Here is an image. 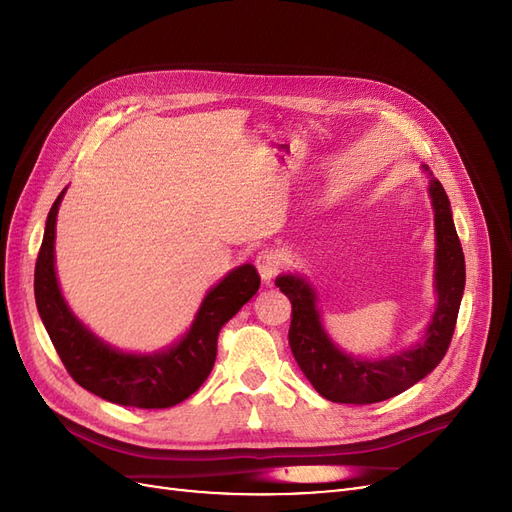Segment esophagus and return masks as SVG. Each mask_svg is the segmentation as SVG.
<instances>
[{"instance_id": "34e87169", "label": "esophagus", "mask_w": 512, "mask_h": 512, "mask_svg": "<svg viewBox=\"0 0 512 512\" xmlns=\"http://www.w3.org/2000/svg\"><path fill=\"white\" fill-rule=\"evenodd\" d=\"M256 269L262 277V282L271 284L275 280V275L280 273V258H277V254L273 252H260L256 256Z\"/></svg>"}]
</instances>
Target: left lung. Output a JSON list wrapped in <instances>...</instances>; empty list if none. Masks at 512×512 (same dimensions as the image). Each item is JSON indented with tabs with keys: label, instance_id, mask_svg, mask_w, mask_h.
Segmentation results:
<instances>
[{
	"label": "left lung",
	"instance_id": "1",
	"mask_svg": "<svg viewBox=\"0 0 512 512\" xmlns=\"http://www.w3.org/2000/svg\"><path fill=\"white\" fill-rule=\"evenodd\" d=\"M427 170V166H425ZM429 196L436 211V290L438 307L425 342L382 361H361L339 350L324 333L316 294L299 275H280L275 286L292 303L288 344L305 378L335 404H376L410 389L438 367L451 346L466 286V260L442 183L431 177Z\"/></svg>",
	"mask_w": 512,
	"mask_h": 512
}]
</instances>
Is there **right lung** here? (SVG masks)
I'll list each match as a JSON object with an SVG mask.
<instances>
[{
    "label": "right lung",
    "mask_w": 512,
    "mask_h": 512,
    "mask_svg": "<svg viewBox=\"0 0 512 512\" xmlns=\"http://www.w3.org/2000/svg\"><path fill=\"white\" fill-rule=\"evenodd\" d=\"M61 196L64 192L57 196L46 218L34 273L38 314L61 363L76 384L113 404L147 410L181 404L211 374L224 324L258 292L256 269L243 265L211 288L192 329L177 346L158 354L119 352L89 333L61 297L55 277V222Z\"/></svg>",
    "instance_id": "add662e5"
}]
</instances>
